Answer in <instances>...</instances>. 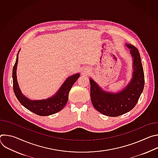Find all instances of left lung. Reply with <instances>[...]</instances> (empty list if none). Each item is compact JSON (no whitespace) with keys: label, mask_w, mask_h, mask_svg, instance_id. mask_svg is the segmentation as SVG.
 <instances>
[{"label":"left lung","mask_w":158,"mask_h":158,"mask_svg":"<svg viewBox=\"0 0 158 158\" xmlns=\"http://www.w3.org/2000/svg\"><path fill=\"white\" fill-rule=\"evenodd\" d=\"M133 57V76L131 82L116 94L104 91L90 79L91 99L94 107L101 114L117 117L132 109L136 105L144 89V74L138 49L127 44Z\"/></svg>","instance_id":"1"}]
</instances>
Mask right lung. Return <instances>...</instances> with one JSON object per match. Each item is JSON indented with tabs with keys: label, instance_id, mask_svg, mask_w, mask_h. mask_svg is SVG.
Segmentation results:
<instances>
[{
	"label": "right lung",
	"instance_id": "obj_1",
	"mask_svg": "<svg viewBox=\"0 0 158 158\" xmlns=\"http://www.w3.org/2000/svg\"><path fill=\"white\" fill-rule=\"evenodd\" d=\"M18 54L19 52L17 53L16 60L13 67L12 78L14 91L16 98L20 102V104L22 106H24L28 110L41 116L54 114L55 113H57V112L61 110L67 104L69 97V93L73 84L79 78V74H74L67 79L62 85V87L60 88L57 93L53 97L44 100L32 101L26 98L21 93V91L18 85L16 77Z\"/></svg>",
	"mask_w": 158,
	"mask_h": 158
}]
</instances>
